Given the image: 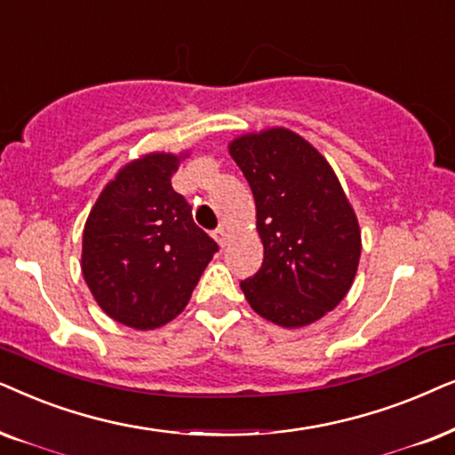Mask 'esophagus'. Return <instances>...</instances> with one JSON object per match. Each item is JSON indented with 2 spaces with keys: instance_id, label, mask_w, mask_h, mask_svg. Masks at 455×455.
<instances>
[{
  "instance_id": "obj_1",
  "label": "esophagus",
  "mask_w": 455,
  "mask_h": 455,
  "mask_svg": "<svg viewBox=\"0 0 455 455\" xmlns=\"http://www.w3.org/2000/svg\"><path fill=\"white\" fill-rule=\"evenodd\" d=\"M214 239L218 241V245H220V247H227V243H228V233H227V228L218 227L216 231H214Z\"/></svg>"
}]
</instances>
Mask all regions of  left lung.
I'll return each mask as SVG.
<instances>
[{"mask_svg":"<svg viewBox=\"0 0 455 455\" xmlns=\"http://www.w3.org/2000/svg\"><path fill=\"white\" fill-rule=\"evenodd\" d=\"M256 199L264 262L241 283L259 316L284 329L335 310L354 283L362 239L355 212L316 148L289 129L228 145Z\"/></svg>","mask_w":455,"mask_h":455,"instance_id":"8db88e82","label":"left lung"}]
</instances>
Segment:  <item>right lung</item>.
Segmentation results:
<instances>
[{
  "label": "right lung",
  "instance_id": "obj_1",
  "mask_svg": "<svg viewBox=\"0 0 455 455\" xmlns=\"http://www.w3.org/2000/svg\"><path fill=\"white\" fill-rule=\"evenodd\" d=\"M180 157L160 151L129 162L84 222V283L101 310L131 329L151 331L177 318L218 251L172 189Z\"/></svg>",
  "mask_w": 455,
  "mask_h": 455
}]
</instances>
